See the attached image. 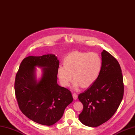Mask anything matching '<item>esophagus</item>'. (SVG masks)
I'll list each match as a JSON object with an SVG mask.
<instances>
[{
	"mask_svg": "<svg viewBox=\"0 0 135 135\" xmlns=\"http://www.w3.org/2000/svg\"><path fill=\"white\" fill-rule=\"evenodd\" d=\"M73 99H74V100H76V99H77V98H78V95H77V94L76 93H73Z\"/></svg>",
	"mask_w": 135,
	"mask_h": 135,
	"instance_id": "1",
	"label": "esophagus"
}]
</instances>
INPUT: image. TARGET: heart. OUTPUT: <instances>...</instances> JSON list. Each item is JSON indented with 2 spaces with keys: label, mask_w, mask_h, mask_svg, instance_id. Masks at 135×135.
<instances>
[{
  "label": "heart",
  "mask_w": 135,
  "mask_h": 135,
  "mask_svg": "<svg viewBox=\"0 0 135 135\" xmlns=\"http://www.w3.org/2000/svg\"><path fill=\"white\" fill-rule=\"evenodd\" d=\"M63 64V67H60L57 71L62 85L68 86L73 77L75 88L80 86L86 88L98 79L102 67V60L97 52L74 51L65 57Z\"/></svg>",
  "instance_id": "1"
}]
</instances>
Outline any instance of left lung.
I'll list each match as a JSON object with an SVG mask.
<instances>
[{
	"instance_id": "left-lung-1",
	"label": "left lung",
	"mask_w": 135,
	"mask_h": 135,
	"mask_svg": "<svg viewBox=\"0 0 135 135\" xmlns=\"http://www.w3.org/2000/svg\"><path fill=\"white\" fill-rule=\"evenodd\" d=\"M102 67L97 80L78 95L83 109L80 121L97 127L108 121L118 110L124 96V86L120 64L108 52H102Z\"/></svg>"
}]
</instances>
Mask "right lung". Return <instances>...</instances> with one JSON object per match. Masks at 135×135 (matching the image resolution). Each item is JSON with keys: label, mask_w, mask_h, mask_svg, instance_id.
Instances as JSON below:
<instances>
[{"label": "right lung", "mask_w": 135, "mask_h": 135, "mask_svg": "<svg viewBox=\"0 0 135 135\" xmlns=\"http://www.w3.org/2000/svg\"><path fill=\"white\" fill-rule=\"evenodd\" d=\"M59 64L53 54L28 56L22 60L16 74L14 89L19 109L28 119L43 125L51 126L60 120L73 100L70 90L57 83ZM36 66L44 67L38 82Z\"/></svg>", "instance_id": "obj_1"}]
</instances>
